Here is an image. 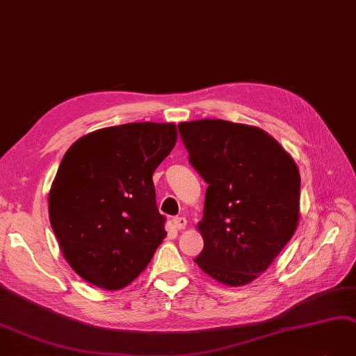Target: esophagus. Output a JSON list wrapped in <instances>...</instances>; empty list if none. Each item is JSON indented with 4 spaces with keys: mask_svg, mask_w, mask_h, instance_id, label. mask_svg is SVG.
Here are the masks:
<instances>
[{
    "mask_svg": "<svg viewBox=\"0 0 356 356\" xmlns=\"http://www.w3.org/2000/svg\"><path fill=\"white\" fill-rule=\"evenodd\" d=\"M173 222H175V226H176L177 230H181V229L186 227L188 220H186L185 217H175V218H173Z\"/></svg>",
    "mask_w": 356,
    "mask_h": 356,
    "instance_id": "esophagus-1",
    "label": "esophagus"
}]
</instances>
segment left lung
Instances as JSON below:
<instances>
[{
    "instance_id": "obj_1",
    "label": "left lung",
    "mask_w": 356,
    "mask_h": 356,
    "mask_svg": "<svg viewBox=\"0 0 356 356\" xmlns=\"http://www.w3.org/2000/svg\"><path fill=\"white\" fill-rule=\"evenodd\" d=\"M179 131L208 185L198 225L204 249L193 261L220 283H251L298 227V167L259 127L205 118L180 123Z\"/></svg>"
}]
</instances>
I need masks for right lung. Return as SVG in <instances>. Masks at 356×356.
Segmentation results:
<instances>
[{
  "instance_id": "1",
  "label": "right lung",
  "mask_w": 356,
  "mask_h": 356,
  "mask_svg": "<svg viewBox=\"0 0 356 356\" xmlns=\"http://www.w3.org/2000/svg\"><path fill=\"white\" fill-rule=\"evenodd\" d=\"M177 140L173 123H127L76 140L48 196L64 258L86 282L117 291L147 268L165 238L152 175Z\"/></svg>"
}]
</instances>
